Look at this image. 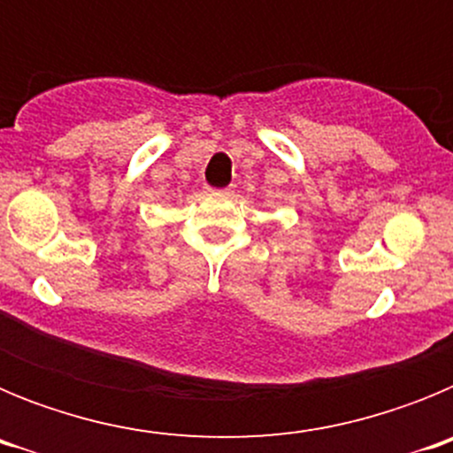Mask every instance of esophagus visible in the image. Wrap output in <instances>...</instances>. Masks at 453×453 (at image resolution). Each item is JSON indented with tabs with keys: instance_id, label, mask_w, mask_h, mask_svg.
<instances>
[{
	"instance_id": "esophagus-1",
	"label": "esophagus",
	"mask_w": 453,
	"mask_h": 453,
	"mask_svg": "<svg viewBox=\"0 0 453 453\" xmlns=\"http://www.w3.org/2000/svg\"><path fill=\"white\" fill-rule=\"evenodd\" d=\"M219 192H224V195H231V192H234V188H224V190H219Z\"/></svg>"
}]
</instances>
